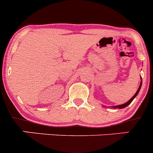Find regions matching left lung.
<instances>
[{
	"label": "left lung",
	"instance_id": "1",
	"mask_svg": "<svg viewBox=\"0 0 153 153\" xmlns=\"http://www.w3.org/2000/svg\"><path fill=\"white\" fill-rule=\"evenodd\" d=\"M141 79H142V78H141ZM141 86H142V80H141V83H140V86H139V88H138L137 91H136V93H135L134 96H133V97H132V98H131L129 101H127L126 102H125V103H123V104H121V105H119V106H112V107H113V109H117V108H118V109H123V108L126 107L127 106H129V104H130L131 102H132V101L133 100H134V99L136 98V96L138 95V93H139V92H140V89H141Z\"/></svg>",
	"mask_w": 153,
	"mask_h": 153
}]
</instances>
